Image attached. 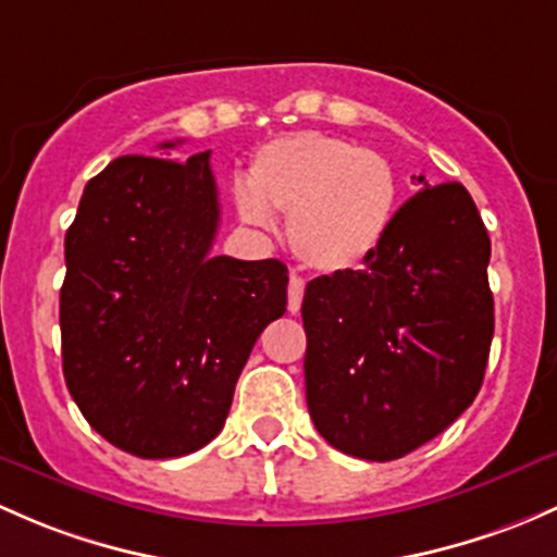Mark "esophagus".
I'll list each match as a JSON object with an SVG mask.
<instances>
[{"label": "esophagus", "instance_id": "1", "mask_svg": "<svg viewBox=\"0 0 557 557\" xmlns=\"http://www.w3.org/2000/svg\"><path fill=\"white\" fill-rule=\"evenodd\" d=\"M301 298H304V280L298 274H290L288 283V312L296 314L301 309Z\"/></svg>", "mask_w": 557, "mask_h": 557}]
</instances>
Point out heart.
<instances>
[{
	"label": "heart",
	"instance_id": "1",
	"mask_svg": "<svg viewBox=\"0 0 557 557\" xmlns=\"http://www.w3.org/2000/svg\"><path fill=\"white\" fill-rule=\"evenodd\" d=\"M234 208L250 230H269L272 210L288 213V243L309 269L342 274L362 267L389 232L397 175L379 151L318 131L259 146Z\"/></svg>",
	"mask_w": 557,
	"mask_h": 557
}]
</instances>
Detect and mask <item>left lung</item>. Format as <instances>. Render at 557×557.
Segmentation results:
<instances>
[{
	"instance_id": "8db88e82",
	"label": "left lung",
	"mask_w": 557,
	"mask_h": 557,
	"mask_svg": "<svg viewBox=\"0 0 557 557\" xmlns=\"http://www.w3.org/2000/svg\"><path fill=\"white\" fill-rule=\"evenodd\" d=\"M488 259L475 202L450 181L403 202L366 267L307 285V406L333 448L400 459L472 406L494 338Z\"/></svg>"
}]
</instances>
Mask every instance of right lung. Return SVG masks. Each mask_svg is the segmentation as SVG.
I'll return each instance as SVG.
<instances>
[{"label":"right lung","instance_id":"right-lung-1","mask_svg":"<svg viewBox=\"0 0 557 557\" xmlns=\"http://www.w3.org/2000/svg\"><path fill=\"white\" fill-rule=\"evenodd\" d=\"M219 219L210 151L127 154L87 181L66 232L63 376L92 430L140 459L213 441L256 338L285 314V263L210 256Z\"/></svg>","mask_w":557,"mask_h":557}]
</instances>
